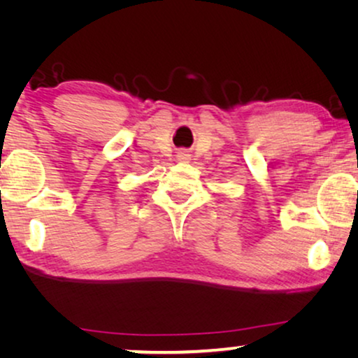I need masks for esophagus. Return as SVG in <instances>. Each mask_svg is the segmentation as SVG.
Segmentation results:
<instances>
[{
    "label": "esophagus",
    "instance_id": "34e87169",
    "mask_svg": "<svg viewBox=\"0 0 358 358\" xmlns=\"http://www.w3.org/2000/svg\"><path fill=\"white\" fill-rule=\"evenodd\" d=\"M176 158H178V161H180V163H189L190 161V151L189 150H179L178 155H176Z\"/></svg>",
    "mask_w": 358,
    "mask_h": 358
}]
</instances>
